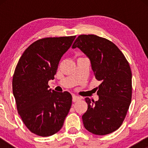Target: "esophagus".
Returning a JSON list of instances; mask_svg holds the SVG:
<instances>
[{"label": "esophagus", "mask_w": 148, "mask_h": 148, "mask_svg": "<svg viewBox=\"0 0 148 148\" xmlns=\"http://www.w3.org/2000/svg\"><path fill=\"white\" fill-rule=\"evenodd\" d=\"M80 99H81V97H79V96H76V95H73V102H77V101L79 100Z\"/></svg>", "instance_id": "1"}]
</instances>
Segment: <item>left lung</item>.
I'll return each mask as SVG.
<instances>
[{"label": "left lung", "mask_w": 148, "mask_h": 148, "mask_svg": "<svg viewBox=\"0 0 148 148\" xmlns=\"http://www.w3.org/2000/svg\"><path fill=\"white\" fill-rule=\"evenodd\" d=\"M90 60L96 79L100 81L98 100L86 98L88 110L82 116L87 130L104 135L118 129L126 116L132 96L130 66L118 47L96 35L79 36L72 46Z\"/></svg>", "instance_id": "1"}]
</instances>
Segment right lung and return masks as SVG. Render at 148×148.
Masks as SVG:
<instances>
[{
    "mask_svg": "<svg viewBox=\"0 0 148 148\" xmlns=\"http://www.w3.org/2000/svg\"><path fill=\"white\" fill-rule=\"evenodd\" d=\"M76 36L47 38L32 44L22 54L13 77L18 113L34 134L48 137L62 128L72 104L69 92L49 89L62 55Z\"/></svg>",
    "mask_w": 148,
    "mask_h": 148,
    "instance_id": "obj_1",
    "label": "right lung"
}]
</instances>
